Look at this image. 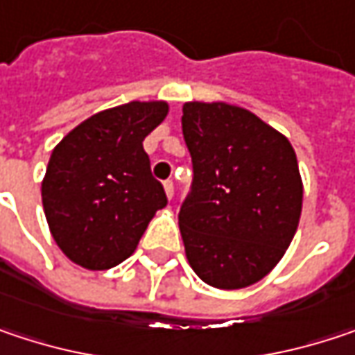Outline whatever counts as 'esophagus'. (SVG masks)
<instances>
[{
  "label": "esophagus",
  "instance_id": "obj_1",
  "mask_svg": "<svg viewBox=\"0 0 355 355\" xmlns=\"http://www.w3.org/2000/svg\"><path fill=\"white\" fill-rule=\"evenodd\" d=\"M164 191H166V197L173 199V195H175V182L173 180H164Z\"/></svg>",
  "mask_w": 355,
  "mask_h": 355
}]
</instances>
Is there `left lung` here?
I'll return each instance as SVG.
<instances>
[{
  "label": "left lung",
  "mask_w": 355,
  "mask_h": 355,
  "mask_svg": "<svg viewBox=\"0 0 355 355\" xmlns=\"http://www.w3.org/2000/svg\"><path fill=\"white\" fill-rule=\"evenodd\" d=\"M193 184L178 211L187 260L215 288H243L291 245L303 182L291 142L258 115L227 103L182 105Z\"/></svg>",
  "instance_id": "obj_1"
}]
</instances>
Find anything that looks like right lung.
<instances>
[{
	"label": "right lung",
	"instance_id": "obj_1",
	"mask_svg": "<svg viewBox=\"0 0 355 355\" xmlns=\"http://www.w3.org/2000/svg\"><path fill=\"white\" fill-rule=\"evenodd\" d=\"M166 113L164 101H130L91 115L52 150L42 205L54 242L75 264L117 266L134 254L154 213L166 207L142 146Z\"/></svg>",
	"mask_w": 355,
	"mask_h": 355
}]
</instances>
